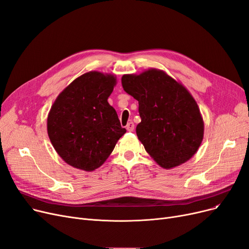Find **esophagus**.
I'll return each instance as SVG.
<instances>
[{
    "label": "esophagus",
    "mask_w": 249,
    "mask_h": 249,
    "mask_svg": "<svg viewBox=\"0 0 249 249\" xmlns=\"http://www.w3.org/2000/svg\"><path fill=\"white\" fill-rule=\"evenodd\" d=\"M126 129L129 132L133 131L134 130V123L133 122H128V124L126 125Z\"/></svg>",
    "instance_id": "obj_1"
}]
</instances>
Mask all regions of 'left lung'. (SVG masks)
I'll return each instance as SVG.
<instances>
[{
    "mask_svg": "<svg viewBox=\"0 0 249 249\" xmlns=\"http://www.w3.org/2000/svg\"><path fill=\"white\" fill-rule=\"evenodd\" d=\"M124 90L138 101V139L164 169L184 164L196 153L204 131L199 107L184 85L155 68L122 76Z\"/></svg>",
    "mask_w": 249,
    "mask_h": 249,
    "instance_id": "obj_1",
    "label": "left lung"
}]
</instances>
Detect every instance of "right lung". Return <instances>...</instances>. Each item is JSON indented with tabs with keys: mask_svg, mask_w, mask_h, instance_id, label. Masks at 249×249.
I'll return each instance as SVG.
<instances>
[{
	"mask_svg": "<svg viewBox=\"0 0 249 249\" xmlns=\"http://www.w3.org/2000/svg\"><path fill=\"white\" fill-rule=\"evenodd\" d=\"M113 74L90 71L74 79L53 102L47 127L51 142L68 165L91 172L109 158L126 129L107 99Z\"/></svg>",
	"mask_w": 249,
	"mask_h": 249,
	"instance_id": "obj_1",
	"label": "right lung"
}]
</instances>
